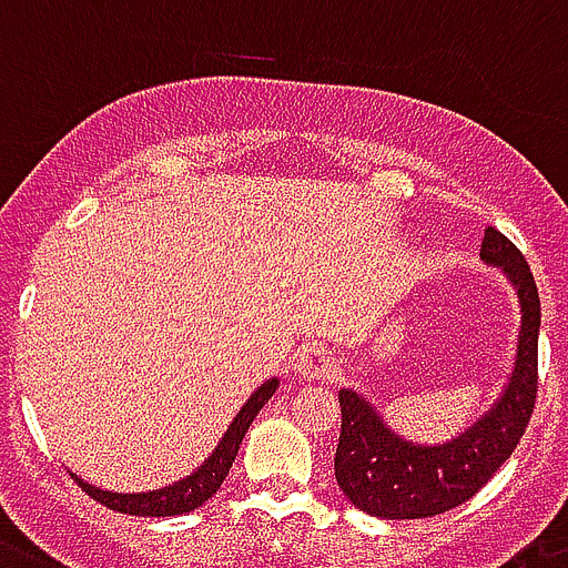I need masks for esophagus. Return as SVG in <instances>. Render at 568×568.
I'll return each mask as SVG.
<instances>
[{
    "mask_svg": "<svg viewBox=\"0 0 568 568\" xmlns=\"http://www.w3.org/2000/svg\"><path fill=\"white\" fill-rule=\"evenodd\" d=\"M294 373L306 381H328L335 378L337 364L326 349H314L312 346V349L300 352L297 361H294Z\"/></svg>",
    "mask_w": 568,
    "mask_h": 568,
    "instance_id": "34e87169",
    "label": "esophagus"
}]
</instances>
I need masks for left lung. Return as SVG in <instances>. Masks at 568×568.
Instances as JSON below:
<instances>
[{
	"mask_svg": "<svg viewBox=\"0 0 568 568\" xmlns=\"http://www.w3.org/2000/svg\"><path fill=\"white\" fill-rule=\"evenodd\" d=\"M479 260L503 271L517 294L519 326L511 373L483 418L447 442H413L389 427L364 393L341 389V442L335 479L355 508L381 519H422L468 503L514 454L537 395L540 297L526 256L488 227Z\"/></svg>",
	"mask_w": 568,
	"mask_h": 568,
	"instance_id": "obj_1",
	"label": "left lung"
}]
</instances>
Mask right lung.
I'll return each mask as SVG.
<instances>
[{"mask_svg":"<svg viewBox=\"0 0 568 568\" xmlns=\"http://www.w3.org/2000/svg\"><path fill=\"white\" fill-rule=\"evenodd\" d=\"M280 387V378H268L265 384L251 393L245 404L240 407V413L233 416V422L227 424L225 436L219 438V445L213 447V454L199 465L190 476L179 479L173 485H164V488L144 490V494H118V490H103L98 485H89L85 479H80L78 474L74 483L89 494L92 499H98L100 505H106L112 511L121 514H135V517H175V514H190L195 511L199 505H204L207 499L222 488L227 470H231L233 459L240 454L242 438H245L247 427L254 424L256 413H260L265 404H268L271 395Z\"/></svg>","mask_w":568,"mask_h":568,"instance_id":"1","label":"right lung"}]
</instances>
